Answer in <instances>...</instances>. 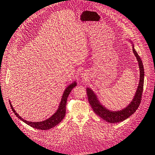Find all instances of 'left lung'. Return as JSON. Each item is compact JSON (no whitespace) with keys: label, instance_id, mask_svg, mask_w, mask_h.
<instances>
[{"label":"left lung","instance_id":"1","mask_svg":"<svg viewBox=\"0 0 155 155\" xmlns=\"http://www.w3.org/2000/svg\"><path fill=\"white\" fill-rule=\"evenodd\" d=\"M133 52L136 57L137 61L138 62L139 68H140V81H139L138 87L137 91L135 93L134 97L132 99V102L127 106L126 108L123 109L122 110L117 111H111L108 110L107 108L104 107L100 104L97 96L91 89L89 88L87 89V94L88 97V100L94 112L101 117L102 119L105 120L106 122L109 123H117L122 122V121L126 120L130 116L134 113L137 110L138 107L140 104L142 92H143V87H144V71L143 64L140 59V56L134 50V45H132Z\"/></svg>","mask_w":155,"mask_h":155}]
</instances>
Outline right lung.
<instances>
[{
	"label": "right lung",
	"mask_w": 155,
	"mask_h": 155,
	"mask_svg": "<svg viewBox=\"0 0 155 155\" xmlns=\"http://www.w3.org/2000/svg\"><path fill=\"white\" fill-rule=\"evenodd\" d=\"M76 85H77V83H76V82H74L73 83H72L71 84H70L69 86L67 87V88H66V89L64 90V91L61 101H60V104L59 105V107L58 109L56 112H55V114H54V115H52V116H51L50 118H48V119L45 120L44 121H42V122H28V121L27 120H24L23 118L20 117L19 115L15 111L13 106H12V104H11V102L9 101V103H10V105L12 109V111H13V113L15 114V116H16L21 120H22L23 122L27 124V125L39 130H49L51 128H53V127L56 126V125H58V124L64 119V117L65 114H66V101H67V98L70 93L71 92L72 89H73L74 87H76Z\"/></svg>",
	"instance_id": "1"
}]
</instances>
